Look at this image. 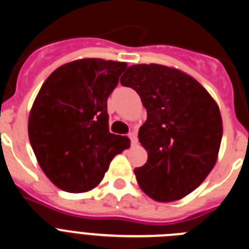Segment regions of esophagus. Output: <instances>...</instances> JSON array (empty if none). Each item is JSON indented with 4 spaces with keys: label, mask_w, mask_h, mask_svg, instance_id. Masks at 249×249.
Listing matches in <instances>:
<instances>
[{
    "label": "esophagus",
    "mask_w": 249,
    "mask_h": 249,
    "mask_svg": "<svg viewBox=\"0 0 249 249\" xmlns=\"http://www.w3.org/2000/svg\"><path fill=\"white\" fill-rule=\"evenodd\" d=\"M128 138H129V140H131L132 145L137 144V136H136V133H134V132H129V133H128Z\"/></svg>",
    "instance_id": "34e87169"
}]
</instances>
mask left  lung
<instances>
[{
	"label": "left lung",
	"mask_w": 249,
	"mask_h": 249,
	"mask_svg": "<svg viewBox=\"0 0 249 249\" xmlns=\"http://www.w3.org/2000/svg\"><path fill=\"white\" fill-rule=\"evenodd\" d=\"M120 81L147 109L138 138L148 160L134 169L137 181L157 201L181 199L216 163L222 140L217 104L194 77L158 64L132 65Z\"/></svg>",
	"instance_id": "left-lung-1"
}]
</instances>
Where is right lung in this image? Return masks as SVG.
Wrapping results in <instances>:
<instances>
[{
  "label": "right lung",
  "instance_id": "obj_1",
  "mask_svg": "<svg viewBox=\"0 0 249 249\" xmlns=\"http://www.w3.org/2000/svg\"><path fill=\"white\" fill-rule=\"evenodd\" d=\"M126 63L80 59L49 75L29 113L28 134L38 163L53 184L84 193L99 184L116 154L129 147L109 133L107 99Z\"/></svg>",
  "mask_w": 249,
  "mask_h": 249
}]
</instances>
